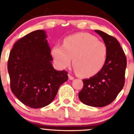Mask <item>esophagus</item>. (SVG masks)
Listing matches in <instances>:
<instances>
[{
    "mask_svg": "<svg viewBox=\"0 0 134 134\" xmlns=\"http://www.w3.org/2000/svg\"><path fill=\"white\" fill-rule=\"evenodd\" d=\"M68 79H69V80H74V78L72 76H71L70 74H68Z\"/></svg>",
    "mask_w": 134,
    "mask_h": 134,
    "instance_id": "esophagus-1",
    "label": "esophagus"
}]
</instances>
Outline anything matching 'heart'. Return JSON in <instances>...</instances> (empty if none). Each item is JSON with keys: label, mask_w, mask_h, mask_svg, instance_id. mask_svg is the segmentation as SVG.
I'll list each match as a JSON object with an SVG mask.
<instances>
[{"label": "heart", "mask_w": 134, "mask_h": 134, "mask_svg": "<svg viewBox=\"0 0 134 134\" xmlns=\"http://www.w3.org/2000/svg\"><path fill=\"white\" fill-rule=\"evenodd\" d=\"M52 55L58 68L64 69L73 60L76 70L83 77L98 73L105 64L107 55L106 45L87 33H79L64 39L63 46H54Z\"/></svg>", "instance_id": "obj_1"}]
</instances>
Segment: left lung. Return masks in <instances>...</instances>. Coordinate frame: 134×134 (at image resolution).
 I'll list each match as a JSON object with an SVG mask.
<instances>
[{
    "mask_svg": "<svg viewBox=\"0 0 134 134\" xmlns=\"http://www.w3.org/2000/svg\"><path fill=\"white\" fill-rule=\"evenodd\" d=\"M94 31L102 37L106 45L107 59L97 74L82 80L83 88L79 93V97L85 105L101 107L113 102L122 90L127 60L117 39L101 31Z\"/></svg>",
    "mask_w": 134,
    "mask_h": 134,
    "instance_id": "8db88e82",
    "label": "left lung"
}]
</instances>
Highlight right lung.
<instances>
[{
    "label": "right lung",
    "mask_w": 134,
    "mask_h": 134,
    "mask_svg": "<svg viewBox=\"0 0 134 134\" xmlns=\"http://www.w3.org/2000/svg\"><path fill=\"white\" fill-rule=\"evenodd\" d=\"M51 50L44 30L25 35L14 44L8 60L10 88L22 103L41 108L52 102L68 72L52 64Z\"/></svg>",
    "instance_id": "right-lung-1"
}]
</instances>
